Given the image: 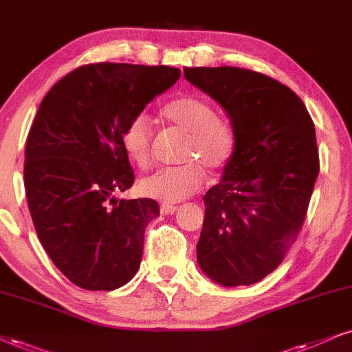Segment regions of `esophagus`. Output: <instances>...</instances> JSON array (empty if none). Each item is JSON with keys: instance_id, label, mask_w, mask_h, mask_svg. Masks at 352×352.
<instances>
[{"instance_id": "esophagus-1", "label": "esophagus", "mask_w": 352, "mask_h": 352, "mask_svg": "<svg viewBox=\"0 0 352 352\" xmlns=\"http://www.w3.org/2000/svg\"><path fill=\"white\" fill-rule=\"evenodd\" d=\"M176 210L177 207L173 206V204H162V206H160V212H162V214H175Z\"/></svg>"}]
</instances>
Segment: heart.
Returning a JSON list of instances; mask_svg holds the SVG:
<instances>
[{"label": "heart", "mask_w": 352, "mask_h": 352, "mask_svg": "<svg viewBox=\"0 0 352 352\" xmlns=\"http://www.w3.org/2000/svg\"><path fill=\"white\" fill-rule=\"evenodd\" d=\"M163 119L188 133L181 158L189 160L177 166L162 168L142 179L143 196L166 204L179 202L201 190L206 181V166L215 173L227 166L235 151V129L225 117L217 116L215 107L199 96L173 99L162 109ZM153 127L148 117L138 114L124 125L120 140L129 158L137 166L146 168L153 155Z\"/></svg>", "instance_id": "1"}]
</instances>
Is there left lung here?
<instances>
[{
  "label": "left lung",
  "instance_id": "1",
  "mask_svg": "<svg viewBox=\"0 0 352 352\" xmlns=\"http://www.w3.org/2000/svg\"><path fill=\"white\" fill-rule=\"evenodd\" d=\"M184 76L222 104L236 137L223 179L204 196L199 266L227 287L254 284L305 222L320 171L314 120L292 89L263 73L196 67Z\"/></svg>",
  "mask_w": 352,
  "mask_h": 352
}]
</instances>
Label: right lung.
Listing matches in <instances>:
<instances>
[{
	"mask_svg": "<svg viewBox=\"0 0 352 352\" xmlns=\"http://www.w3.org/2000/svg\"><path fill=\"white\" fill-rule=\"evenodd\" d=\"M173 67L89 63L52 86L25 142L24 184L43 250L86 290H114L135 276L153 199L116 201L135 175L120 133L179 80Z\"/></svg>",
	"mask_w": 352,
	"mask_h": 352,
	"instance_id": "1",
	"label": "right lung"
}]
</instances>
